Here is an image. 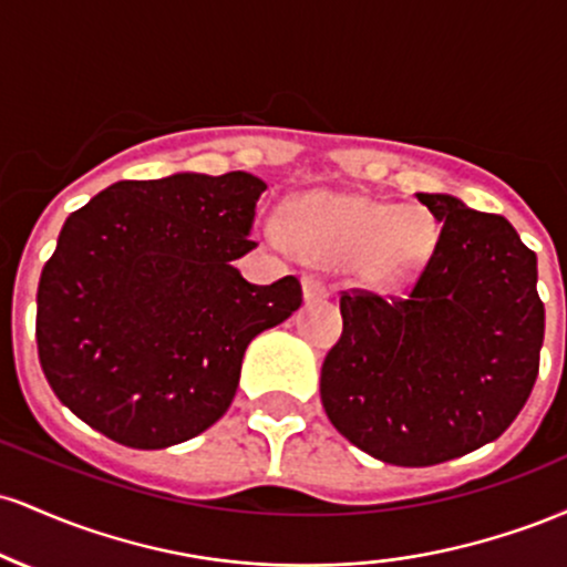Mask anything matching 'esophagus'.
Segmentation results:
<instances>
[{
	"label": "esophagus",
	"mask_w": 567,
	"mask_h": 567,
	"mask_svg": "<svg viewBox=\"0 0 567 567\" xmlns=\"http://www.w3.org/2000/svg\"><path fill=\"white\" fill-rule=\"evenodd\" d=\"M301 288H303V301L309 303V301H320V298H324L328 296V285L322 282L320 277H315V275H306L303 279H301Z\"/></svg>",
	"instance_id": "1"
}]
</instances>
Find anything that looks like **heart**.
I'll return each mask as SVG.
<instances>
[{"label": "heart", "mask_w": 567, "mask_h": 567, "mask_svg": "<svg viewBox=\"0 0 567 567\" xmlns=\"http://www.w3.org/2000/svg\"><path fill=\"white\" fill-rule=\"evenodd\" d=\"M290 230L282 220H264V237L275 247H296L311 261L357 264L375 288H394L424 266L434 245V224L413 207L383 205L341 192H311L292 205Z\"/></svg>", "instance_id": "b5f03b06"}]
</instances>
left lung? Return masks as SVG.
Segmentation results:
<instances>
[{
    "label": "left lung",
    "instance_id": "1",
    "mask_svg": "<svg viewBox=\"0 0 567 567\" xmlns=\"http://www.w3.org/2000/svg\"><path fill=\"white\" fill-rule=\"evenodd\" d=\"M440 220L402 298L341 296L343 333L320 396L351 445L394 466H432L487 445L528 402L544 343L536 252L504 216L415 194Z\"/></svg>",
    "mask_w": 567,
    "mask_h": 567
}]
</instances>
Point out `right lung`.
I'll return each instance as SVG.
<instances>
[{
	"instance_id": "1",
	"label": "right lung",
	"mask_w": 567,
	"mask_h": 567,
	"mask_svg": "<svg viewBox=\"0 0 567 567\" xmlns=\"http://www.w3.org/2000/svg\"><path fill=\"white\" fill-rule=\"evenodd\" d=\"M266 184L175 173L120 181L63 224L37 290L44 379L76 419L159 451L213 426L237 394L247 343L301 306V282L250 285L231 261Z\"/></svg>"
}]
</instances>
